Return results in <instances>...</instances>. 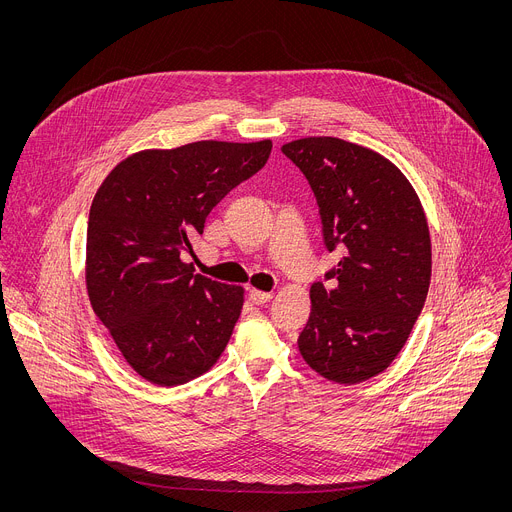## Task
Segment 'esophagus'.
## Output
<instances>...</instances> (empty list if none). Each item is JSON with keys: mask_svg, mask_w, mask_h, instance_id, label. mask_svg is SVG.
Returning <instances> with one entry per match:
<instances>
[{"mask_svg": "<svg viewBox=\"0 0 512 512\" xmlns=\"http://www.w3.org/2000/svg\"><path fill=\"white\" fill-rule=\"evenodd\" d=\"M249 298H251V302L253 304H257V306H261V304H267L271 298H273V294L271 291H259V289H249Z\"/></svg>", "mask_w": 512, "mask_h": 512, "instance_id": "obj_1", "label": "esophagus"}]
</instances>
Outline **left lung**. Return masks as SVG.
<instances>
[{
    "label": "left lung",
    "mask_w": 512,
    "mask_h": 512,
    "mask_svg": "<svg viewBox=\"0 0 512 512\" xmlns=\"http://www.w3.org/2000/svg\"><path fill=\"white\" fill-rule=\"evenodd\" d=\"M281 152L308 178L328 251L330 285L310 289L304 360L338 385L383 373L405 346L427 298L431 239L421 200L385 156L338 137H304Z\"/></svg>",
    "instance_id": "left-lung-1"
}]
</instances>
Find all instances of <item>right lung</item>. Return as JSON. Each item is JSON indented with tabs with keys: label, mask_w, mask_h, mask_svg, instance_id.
<instances>
[{
	"label": "right lung",
	"mask_w": 512,
	"mask_h": 512,
	"mask_svg": "<svg viewBox=\"0 0 512 512\" xmlns=\"http://www.w3.org/2000/svg\"><path fill=\"white\" fill-rule=\"evenodd\" d=\"M271 148V139H204L141 150L99 186L87 229V294L145 381L184 385L210 371L227 348L245 289L194 273L180 253L192 251L208 212L265 166Z\"/></svg>",
	"instance_id": "add662e5"
}]
</instances>
